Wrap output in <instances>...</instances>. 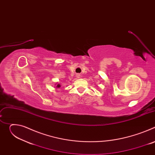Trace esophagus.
Here are the masks:
<instances>
[{
  "instance_id": "obj_1",
  "label": "esophagus",
  "mask_w": 155,
  "mask_h": 155,
  "mask_svg": "<svg viewBox=\"0 0 155 155\" xmlns=\"http://www.w3.org/2000/svg\"><path fill=\"white\" fill-rule=\"evenodd\" d=\"M79 77H80V75H79V74H77V77L79 78Z\"/></svg>"
}]
</instances>
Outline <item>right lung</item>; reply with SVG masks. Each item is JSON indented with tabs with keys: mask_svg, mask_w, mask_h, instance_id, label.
I'll return each mask as SVG.
<instances>
[{
	"mask_svg": "<svg viewBox=\"0 0 155 155\" xmlns=\"http://www.w3.org/2000/svg\"><path fill=\"white\" fill-rule=\"evenodd\" d=\"M61 87V85L59 84H57V86H56V87H58V88H59Z\"/></svg>",
	"mask_w": 155,
	"mask_h": 155,
	"instance_id": "1",
	"label": "right lung"
}]
</instances>
